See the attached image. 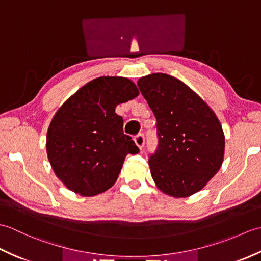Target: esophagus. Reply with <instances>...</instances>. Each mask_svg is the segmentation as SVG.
<instances>
[{
  "label": "esophagus",
  "mask_w": 261,
  "mask_h": 261,
  "mask_svg": "<svg viewBox=\"0 0 261 261\" xmlns=\"http://www.w3.org/2000/svg\"><path fill=\"white\" fill-rule=\"evenodd\" d=\"M135 142H136V145L138 146V148L141 149L143 148V146H145V135L143 134H140V135H138L136 138H135Z\"/></svg>",
  "instance_id": "34e87169"
}]
</instances>
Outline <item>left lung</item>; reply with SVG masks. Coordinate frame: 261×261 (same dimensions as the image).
<instances>
[{
    "label": "left lung",
    "mask_w": 261,
    "mask_h": 261,
    "mask_svg": "<svg viewBox=\"0 0 261 261\" xmlns=\"http://www.w3.org/2000/svg\"><path fill=\"white\" fill-rule=\"evenodd\" d=\"M138 86L157 120L159 143L149 159L154 184L169 196H191L222 166V125L212 109L174 76L150 74Z\"/></svg>",
    "instance_id": "left-lung-1"
}]
</instances>
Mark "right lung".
<instances>
[{
    "label": "right lung",
    "mask_w": 261,
    "mask_h": 261,
    "mask_svg": "<svg viewBox=\"0 0 261 261\" xmlns=\"http://www.w3.org/2000/svg\"><path fill=\"white\" fill-rule=\"evenodd\" d=\"M139 95L129 79L102 76L71 95L50 122L47 154L53 170L69 191L94 196L112 187L127 153H138L123 134L115 108Z\"/></svg>",
    "instance_id": "add662e5"
}]
</instances>
